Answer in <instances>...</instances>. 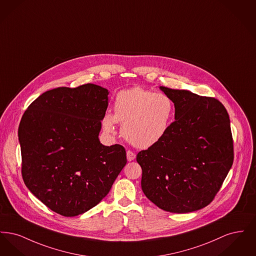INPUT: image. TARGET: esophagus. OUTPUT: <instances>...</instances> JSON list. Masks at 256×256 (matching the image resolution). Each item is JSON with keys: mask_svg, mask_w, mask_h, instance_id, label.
I'll list each match as a JSON object with an SVG mask.
<instances>
[{"mask_svg": "<svg viewBox=\"0 0 256 256\" xmlns=\"http://www.w3.org/2000/svg\"><path fill=\"white\" fill-rule=\"evenodd\" d=\"M135 154H134V152H132V150H128L126 152V158L128 161H132L135 158Z\"/></svg>", "mask_w": 256, "mask_h": 256, "instance_id": "1", "label": "esophagus"}]
</instances>
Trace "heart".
<instances>
[{"mask_svg": "<svg viewBox=\"0 0 256 256\" xmlns=\"http://www.w3.org/2000/svg\"><path fill=\"white\" fill-rule=\"evenodd\" d=\"M174 113V104L169 96L140 87L122 90L114 100V114L102 119L106 132H116L121 122L122 134L132 146L146 148L156 145L168 134Z\"/></svg>", "mask_w": 256, "mask_h": 256, "instance_id": "1", "label": "heart"}]
</instances>
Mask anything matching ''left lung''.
Returning a JSON list of instances; mask_svg holds the SVG:
<instances>
[{
    "label": "left lung",
    "instance_id": "8db88e82",
    "mask_svg": "<svg viewBox=\"0 0 256 256\" xmlns=\"http://www.w3.org/2000/svg\"><path fill=\"white\" fill-rule=\"evenodd\" d=\"M174 104V119L158 143L138 152L146 198L172 213L207 206L233 163L228 113L217 98L160 86Z\"/></svg>",
    "mask_w": 256,
    "mask_h": 256
}]
</instances>
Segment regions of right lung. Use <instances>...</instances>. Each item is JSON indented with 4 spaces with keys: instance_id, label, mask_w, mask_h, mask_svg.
I'll return each mask as SVG.
<instances>
[{
    "instance_id": "obj_1",
    "label": "right lung",
    "mask_w": 256,
    "mask_h": 256,
    "mask_svg": "<svg viewBox=\"0 0 256 256\" xmlns=\"http://www.w3.org/2000/svg\"><path fill=\"white\" fill-rule=\"evenodd\" d=\"M108 95L92 84L58 87L40 95L22 116L18 136L24 184L64 217L96 206L126 164L124 146L98 141Z\"/></svg>"
}]
</instances>
